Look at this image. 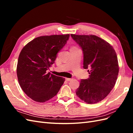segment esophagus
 Returning a JSON list of instances; mask_svg holds the SVG:
<instances>
[{"mask_svg":"<svg viewBox=\"0 0 133 133\" xmlns=\"http://www.w3.org/2000/svg\"><path fill=\"white\" fill-rule=\"evenodd\" d=\"M71 79H72L71 78H65V80H66V81H68V82H69V81H70V80H71Z\"/></svg>","mask_w":133,"mask_h":133,"instance_id":"esophagus-1","label":"esophagus"}]
</instances>
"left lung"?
<instances>
[{"mask_svg":"<svg viewBox=\"0 0 133 133\" xmlns=\"http://www.w3.org/2000/svg\"><path fill=\"white\" fill-rule=\"evenodd\" d=\"M71 37L82 49L83 68L90 69L89 78L81 80L76 94L88 104L97 103L110 93L117 79L116 52L109 43L96 35L71 34Z\"/></svg>","mask_w":133,"mask_h":133,"instance_id":"1","label":"left lung"}]
</instances>
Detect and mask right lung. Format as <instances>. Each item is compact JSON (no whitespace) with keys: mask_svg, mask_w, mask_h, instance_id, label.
I'll return each mask as SVG.
<instances>
[{"mask_svg":"<svg viewBox=\"0 0 133 133\" xmlns=\"http://www.w3.org/2000/svg\"><path fill=\"white\" fill-rule=\"evenodd\" d=\"M69 34L41 36L24 47L18 58L17 74L22 90L34 101L44 103L57 94L65 79L46 73Z\"/></svg>","mask_w":133,"mask_h":133,"instance_id":"right-lung-1","label":"right lung"}]
</instances>
